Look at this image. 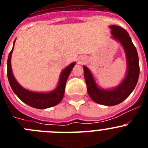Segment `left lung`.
Segmentation results:
<instances>
[{
    "instance_id": "left-lung-1",
    "label": "left lung",
    "mask_w": 148,
    "mask_h": 148,
    "mask_svg": "<svg viewBox=\"0 0 148 148\" xmlns=\"http://www.w3.org/2000/svg\"><path fill=\"white\" fill-rule=\"evenodd\" d=\"M112 38L120 43L125 50L127 61V73L117 87L112 89L99 87L88 67L83 66L87 92L93 101L106 106L120 104L130 95L136 85L139 75L138 56L130 35L125 29L119 26H110Z\"/></svg>"
}]
</instances>
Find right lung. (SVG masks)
Returning a JSON list of instances; mask_svg holds the SVG:
<instances>
[{
    "mask_svg": "<svg viewBox=\"0 0 148 148\" xmlns=\"http://www.w3.org/2000/svg\"><path fill=\"white\" fill-rule=\"evenodd\" d=\"M15 42V40L13 43V47L9 54L7 60V77L13 92L16 94L17 96L23 102L28 104L32 108H37V109H46L59 104L64 95L66 80L71 73V70H73V66L75 65V62H73L62 70L60 75L58 85L53 91L49 92H38L30 91L21 86L13 75L11 66V57Z\"/></svg>",
    "mask_w": 148,
    "mask_h": 148,
    "instance_id": "add662e5",
    "label": "right lung"
}]
</instances>
